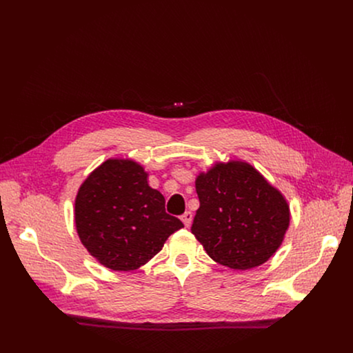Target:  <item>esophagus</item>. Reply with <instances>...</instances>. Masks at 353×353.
Listing matches in <instances>:
<instances>
[{
  "label": "esophagus",
  "instance_id": "1",
  "mask_svg": "<svg viewBox=\"0 0 353 353\" xmlns=\"http://www.w3.org/2000/svg\"><path fill=\"white\" fill-rule=\"evenodd\" d=\"M180 219H181V222L184 223L185 228H190V225H191V222H192V214H191L190 211H187V212H184V214L180 216Z\"/></svg>",
  "mask_w": 353,
  "mask_h": 353
}]
</instances>
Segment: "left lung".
Wrapping results in <instances>:
<instances>
[{
    "label": "left lung",
    "mask_w": 353,
    "mask_h": 353,
    "mask_svg": "<svg viewBox=\"0 0 353 353\" xmlns=\"http://www.w3.org/2000/svg\"><path fill=\"white\" fill-rule=\"evenodd\" d=\"M199 208L191 233L216 263L245 271L267 263L290 222L285 195L253 165L215 162L195 179Z\"/></svg>",
    "instance_id": "obj_1"
}]
</instances>
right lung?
<instances>
[{"label": "right lung", "instance_id": "1", "mask_svg": "<svg viewBox=\"0 0 353 353\" xmlns=\"http://www.w3.org/2000/svg\"><path fill=\"white\" fill-rule=\"evenodd\" d=\"M77 233L88 253L113 271H135L184 228L166 214L165 196L148 184L143 166L110 158L81 184L75 196Z\"/></svg>", "mask_w": 353, "mask_h": 353}]
</instances>
